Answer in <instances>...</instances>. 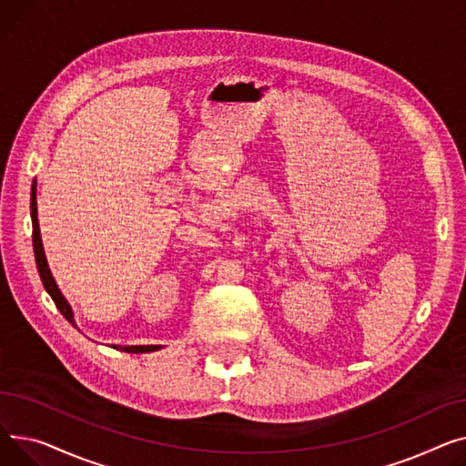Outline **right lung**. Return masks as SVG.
<instances>
[{"label": "right lung", "mask_w": 466, "mask_h": 466, "mask_svg": "<svg viewBox=\"0 0 466 466\" xmlns=\"http://www.w3.org/2000/svg\"><path fill=\"white\" fill-rule=\"evenodd\" d=\"M32 226H34V254H35V263H37V270H39V277L43 280V286L46 289V293L52 297L54 305H56V309L62 312V316L73 325L76 327V321H75V314H73V309L71 305L67 303V299L62 295L56 280H54L52 272L48 268V261H46V256H45V248H43V240H41V231H39V220H37V184L34 180L32 184ZM111 348H116V350H122V351H127V353H148V351H156L159 350L161 346L157 344H148V346H122V344H113Z\"/></svg>", "instance_id": "obj_1"}]
</instances>
